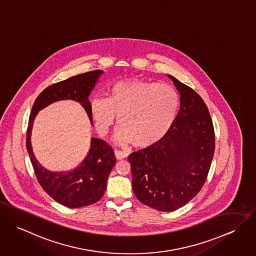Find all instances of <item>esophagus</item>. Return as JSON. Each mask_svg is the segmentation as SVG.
I'll list each match as a JSON object with an SVG mask.
<instances>
[{
	"label": "esophagus",
	"instance_id": "1",
	"mask_svg": "<svg viewBox=\"0 0 256 256\" xmlns=\"http://www.w3.org/2000/svg\"><path fill=\"white\" fill-rule=\"evenodd\" d=\"M114 156L118 160H122V159H124L128 156V154L124 151H120V150H114Z\"/></svg>",
	"mask_w": 256,
	"mask_h": 256
}]
</instances>
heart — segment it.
<instances>
[{"label":"heart","mask_w":256,"mask_h":256,"mask_svg":"<svg viewBox=\"0 0 256 256\" xmlns=\"http://www.w3.org/2000/svg\"><path fill=\"white\" fill-rule=\"evenodd\" d=\"M180 95L167 84L130 80L116 82L105 97H95L90 110L99 134H109L118 114L116 142L150 147L172 128L180 110Z\"/></svg>","instance_id":"obj_1"}]
</instances>
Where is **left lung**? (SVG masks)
Instances as JSON below:
<instances>
[{
	"label": "left lung",
	"instance_id": "1",
	"mask_svg": "<svg viewBox=\"0 0 256 256\" xmlns=\"http://www.w3.org/2000/svg\"><path fill=\"white\" fill-rule=\"evenodd\" d=\"M180 94V107L169 134L150 147L132 153V190L158 211H174L203 186L214 155L211 116L202 98L168 74Z\"/></svg>",
	"mask_w": 256,
	"mask_h": 256
}]
</instances>
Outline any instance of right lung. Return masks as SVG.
<instances>
[{
    "instance_id": "1",
    "label": "right lung",
    "mask_w": 256,
    "mask_h": 256,
    "mask_svg": "<svg viewBox=\"0 0 256 256\" xmlns=\"http://www.w3.org/2000/svg\"><path fill=\"white\" fill-rule=\"evenodd\" d=\"M103 72L100 70L88 72L48 86L36 98L29 116L26 148L35 174L42 188L66 207H84L104 196L108 176L116 164L114 151L104 140L92 138L89 152L76 168L68 172H51L45 169L34 156L31 145L33 122L38 112L50 104L60 100H72L84 107L93 124L88 97Z\"/></svg>"
}]
</instances>
